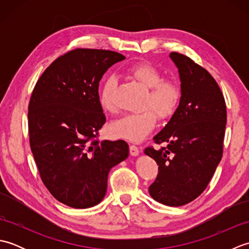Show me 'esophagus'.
Listing matches in <instances>:
<instances>
[{
    "mask_svg": "<svg viewBox=\"0 0 249 249\" xmlns=\"http://www.w3.org/2000/svg\"><path fill=\"white\" fill-rule=\"evenodd\" d=\"M129 153H130V155H133V156L138 155L139 154L138 146H136L135 144H130L129 145Z\"/></svg>",
    "mask_w": 249,
    "mask_h": 249,
    "instance_id": "1",
    "label": "esophagus"
}]
</instances>
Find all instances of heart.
Wrapping results in <instances>:
<instances>
[{"label":"heart","instance_id":"obj_1","mask_svg":"<svg viewBox=\"0 0 249 249\" xmlns=\"http://www.w3.org/2000/svg\"><path fill=\"white\" fill-rule=\"evenodd\" d=\"M127 72L147 89L142 103L144 110L113 122L109 126V134L113 138L140 142L154 129L156 115L160 121H167L176 113L182 98V88L174 79L162 78L161 71L146 62L130 66ZM115 86V78L108 77L99 89L98 102L105 112L114 113L116 111L113 102Z\"/></svg>","mask_w":249,"mask_h":249}]
</instances>
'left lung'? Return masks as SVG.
<instances>
[{"mask_svg": "<svg viewBox=\"0 0 249 249\" xmlns=\"http://www.w3.org/2000/svg\"><path fill=\"white\" fill-rule=\"evenodd\" d=\"M178 68L182 98L176 113L154 138L146 155L158 165L151 197L169 206L192 202L204 192L223 157L227 123L224 95L212 75L190 57L171 52Z\"/></svg>", "mask_w": 249, "mask_h": 249, "instance_id": "8db88e82", "label": "left lung"}]
</instances>
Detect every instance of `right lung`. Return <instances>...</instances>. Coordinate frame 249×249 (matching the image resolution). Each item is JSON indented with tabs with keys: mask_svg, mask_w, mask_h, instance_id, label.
<instances>
[{
	"mask_svg": "<svg viewBox=\"0 0 249 249\" xmlns=\"http://www.w3.org/2000/svg\"><path fill=\"white\" fill-rule=\"evenodd\" d=\"M125 56L102 49H73L37 80L29 104L30 146L41 181L73 209L98 204L110 169L128 156L124 140H99L106 116L98 102L104 73Z\"/></svg>",
	"mask_w": 249,
	"mask_h": 249,
	"instance_id": "right-lung-1",
	"label": "right lung"
}]
</instances>
